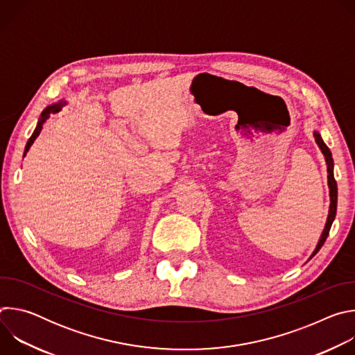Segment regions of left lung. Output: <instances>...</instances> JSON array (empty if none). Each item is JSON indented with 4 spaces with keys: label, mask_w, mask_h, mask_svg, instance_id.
I'll use <instances>...</instances> for the list:
<instances>
[{
    "label": "left lung",
    "mask_w": 355,
    "mask_h": 355,
    "mask_svg": "<svg viewBox=\"0 0 355 355\" xmlns=\"http://www.w3.org/2000/svg\"><path fill=\"white\" fill-rule=\"evenodd\" d=\"M315 140H316V143L319 144L320 150L323 151V155H324L326 162H327L329 187H330V200H331V204H330L329 218H327V222H326L324 230H323V233H322V237H320V240H319V243H318V245H316V250L313 251L312 257L316 254V252H318V251L322 248V245L324 244V241H326V239H327V236H329V232H330L331 223H333V220H334V218H336V211H337V182H336V180H334V174H333V157H331V151H330V148L326 146V143L322 140V137H320V135H319L318 132H315ZM312 257H311V259H312Z\"/></svg>",
    "instance_id": "left-lung-1"
}]
</instances>
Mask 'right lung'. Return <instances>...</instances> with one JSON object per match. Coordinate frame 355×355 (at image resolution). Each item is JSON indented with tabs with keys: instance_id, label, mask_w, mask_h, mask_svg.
I'll return each mask as SVG.
<instances>
[{
	"instance_id": "1",
	"label": "right lung",
	"mask_w": 355,
	"mask_h": 355,
	"mask_svg": "<svg viewBox=\"0 0 355 355\" xmlns=\"http://www.w3.org/2000/svg\"><path fill=\"white\" fill-rule=\"evenodd\" d=\"M62 105H63V104H56V105H52V107H47V108L43 111L42 118H40V121H39V123H37V126H36L35 132L32 133V136L29 137V140H28V143H26L25 153H26V151L29 150L31 144H32V143H33V140L37 137V135L40 133V130H42V128H43V123H44V122H46V119L50 116V114H55V112H58V111L60 110V107H62Z\"/></svg>"
}]
</instances>
